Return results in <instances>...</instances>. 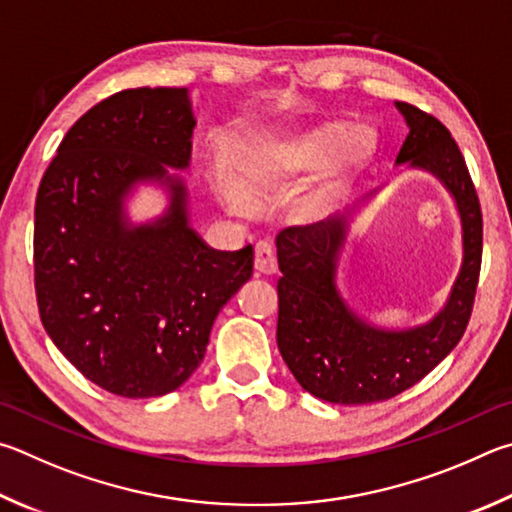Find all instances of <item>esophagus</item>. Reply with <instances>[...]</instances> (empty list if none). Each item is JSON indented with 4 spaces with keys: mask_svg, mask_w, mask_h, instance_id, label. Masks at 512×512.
I'll list each match as a JSON object with an SVG mask.
<instances>
[{
    "mask_svg": "<svg viewBox=\"0 0 512 512\" xmlns=\"http://www.w3.org/2000/svg\"><path fill=\"white\" fill-rule=\"evenodd\" d=\"M254 267H256L258 274H274L276 272L279 263H276V251H274L270 242L263 240V242H258V245H256Z\"/></svg>",
    "mask_w": 512,
    "mask_h": 512,
    "instance_id": "esophagus-1",
    "label": "esophagus"
}]
</instances>
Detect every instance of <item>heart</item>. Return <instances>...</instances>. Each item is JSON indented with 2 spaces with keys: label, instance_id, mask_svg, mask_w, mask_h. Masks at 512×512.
Wrapping results in <instances>:
<instances>
[{
  "label": "heart",
  "instance_id": "obj_1",
  "mask_svg": "<svg viewBox=\"0 0 512 512\" xmlns=\"http://www.w3.org/2000/svg\"><path fill=\"white\" fill-rule=\"evenodd\" d=\"M378 148V134L369 123L321 121L310 128L256 137L233 152L229 179H218L220 200L231 213H247L249 200L288 191L303 177L326 170L317 186L303 193L294 211L315 218L333 202L342 179L362 166Z\"/></svg>",
  "mask_w": 512,
  "mask_h": 512
}]
</instances>
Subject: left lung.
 Returning <instances> with one entry per match:
<instances>
[{
    "instance_id": "left-lung-1",
    "label": "left lung",
    "mask_w": 512,
    "mask_h": 512,
    "mask_svg": "<svg viewBox=\"0 0 512 512\" xmlns=\"http://www.w3.org/2000/svg\"><path fill=\"white\" fill-rule=\"evenodd\" d=\"M396 107L409 125L396 164L423 168L450 191L461 215L463 263L447 303L432 321L387 330L355 315L337 290L351 213L288 227L276 236L283 272L276 285L279 351L303 389L335 405L382 402L423 380L461 342L479 283L483 220L461 150L436 116L409 103L396 101Z\"/></svg>"
}]
</instances>
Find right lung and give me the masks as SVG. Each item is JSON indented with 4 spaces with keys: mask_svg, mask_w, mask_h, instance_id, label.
Instances as JSON below:
<instances>
[{
    "mask_svg": "<svg viewBox=\"0 0 512 512\" xmlns=\"http://www.w3.org/2000/svg\"><path fill=\"white\" fill-rule=\"evenodd\" d=\"M195 116L186 87L105 98L71 125L35 197L42 326L98 387L123 398L175 391L200 366L213 321L254 272L251 245L211 249L188 224L184 179ZM159 183L169 206L134 225L124 200Z\"/></svg>",
    "mask_w": 512,
    "mask_h": 512,
    "instance_id": "add662e5",
    "label": "right lung"
}]
</instances>
